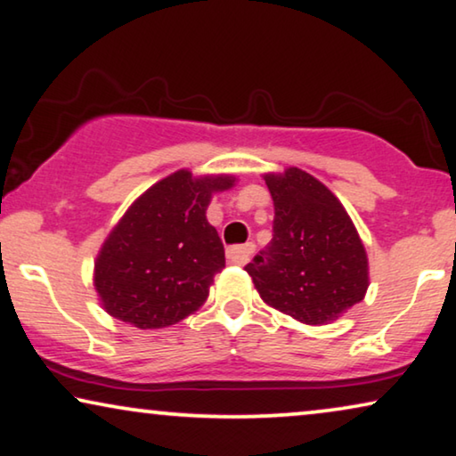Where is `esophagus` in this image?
Returning <instances> with one entry per match:
<instances>
[{
    "label": "esophagus",
    "mask_w": 456,
    "mask_h": 456,
    "mask_svg": "<svg viewBox=\"0 0 456 456\" xmlns=\"http://www.w3.org/2000/svg\"><path fill=\"white\" fill-rule=\"evenodd\" d=\"M254 243H246V246H235V248H229L227 249V258L229 262H233V265H246L249 260V256L254 254Z\"/></svg>",
    "instance_id": "obj_1"
}]
</instances>
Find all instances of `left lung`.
<instances>
[{"mask_svg":"<svg viewBox=\"0 0 456 456\" xmlns=\"http://www.w3.org/2000/svg\"><path fill=\"white\" fill-rule=\"evenodd\" d=\"M273 240L246 266L260 297L304 324H329L368 291V256L338 198L310 173H266Z\"/></svg>","mask_w":456,"mask_h":456,"instance_id":"left-lung-1","label":"left lung"}]
</instances>
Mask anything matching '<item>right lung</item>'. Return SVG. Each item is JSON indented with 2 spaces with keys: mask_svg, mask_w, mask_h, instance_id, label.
Listing matches in <instances>:
<instances>
[{
  "mask_svg": "<svg viewBox=\"0 0 456 456\" xmlns=\"http://www.w3.org/2000/svg\"><path fill=\"white\" fill-rule=\"evenodd\" d=\"M233 183V175L194 177L179 169L126 210L94 262V289L107 314L136 329H165L207 301L225 268L207 208L215 191Z\"/></svg>",
  "mask_w": 456,
  "mask_h": 456,
  "instance_id": "obj_1",
  "label": "right lung"
}]
</instances>
